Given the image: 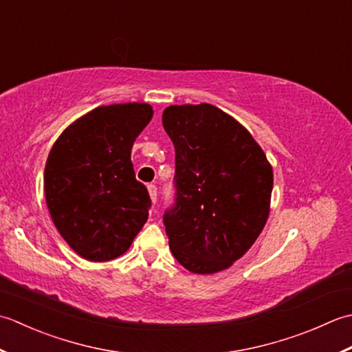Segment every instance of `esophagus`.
<instances>
[{"instance_id": "esophagus-1", "label": "esophagus", "mask_w": 352, "mask_h": 352, "mask_svg": "<svg viewBox=\"0 0 352 352\" xmlns=\"http://www.w3.org/2000/svg\"><path fill=\"white\" fill-rule=\"evenodd\" d=\"M147 190H148V195H150V199H152V202L156 204V197H157V188H156V185L150 184V185L147 186Z\"/></svg>"}]
</instances>
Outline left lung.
<instances>
[{
	"mask_svg": "<svg viewBox=\"0 0 352 352\" xmlns=\"http://www.w3.org/2000/svg\"><path fill=\"white\" fill-rule=\"evenodd\" d=\"M162 124L176 152V199L164 214L171 254L192 274L231 267L267 221L272 166L248 129L212 104L168 106Z\"/></svg>",
	"mask_w": 352,
	"mask_h": 352,
	"instance_id": "obj_1",
	"label": "left lung"
}]
</instances>
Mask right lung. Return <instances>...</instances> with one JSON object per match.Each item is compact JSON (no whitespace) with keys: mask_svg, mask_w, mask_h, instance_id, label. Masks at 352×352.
I'll use <instances>...</instances> for the list:
<instances>
[{"mask_svg":"<svg viewBox=\"0 0 352 352\" xmlns=\"http://www.w3.org/2000/svg\"><path fill=\"white\" fill-rule=\"evenodd\" d=\"M153 117L147 103L100 106L69 124L50 150L44 190L50 216L88 261L123 255L148 219V191L131 150Z\"/></svg>","mask_w":352,"mask_h":352,"instance_id":"obj_1","label":"right lung"}]
</instances>
